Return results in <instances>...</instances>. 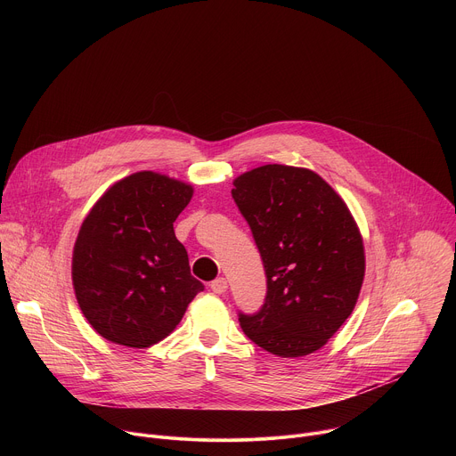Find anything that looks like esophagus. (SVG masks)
I'll return each mask as SVG.
<instances>
[{"mask_svg": "<svg viewBox=\"0 0 456 456\" xmlns=\"http://www.w3.org/2000/svg\"><path fill=\"white\" fill-rule=\"evenodd\" d=\"M211 290L215 294H224L227 290V280L225 278H216L215 281H211Z\"/></svg>", "mask_w": 456, "mask_h": 456, "instance_id": "1", "label": "esophagus"}]
</instances>
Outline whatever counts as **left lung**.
Segmentation results:
<instances>
[{"mask_svg": "<svg viewBox=\"0 0 456 456\" xmlns=\"http://www.w3.org/2000/svg\"><path fill=\"white\" fill-rule=\"evenodd\" d=\"M267 276L265 303L238 314L245 336L280 357L308 355L341 329L364 280L359 227L339 194L305 167L267 164L234 180Z\"/></svg>", "mask_w": 456, "mask_h": 456, "instance_id": "obj_1", "label": "left lung"}]
</instances>
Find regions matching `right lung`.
<instances>
[{
	"mask_svg": "<svg viewBox=\"0 0 456 456\" xmlns=\"http://www.w3.org/2000/svg\"><path fill=\"white\" fill-rule=\"evenodd\" d=\"M192 187L153 171L113 183L85 218L72 257L77 303L104 339L148 348L167 338L204 285L173 222Z\"/></svg>",
	"mask_w": 456,
	"mask_h": 456,
	"instance_id": "right-lung-1",
	"label": "right lung"
}]
</instances>
